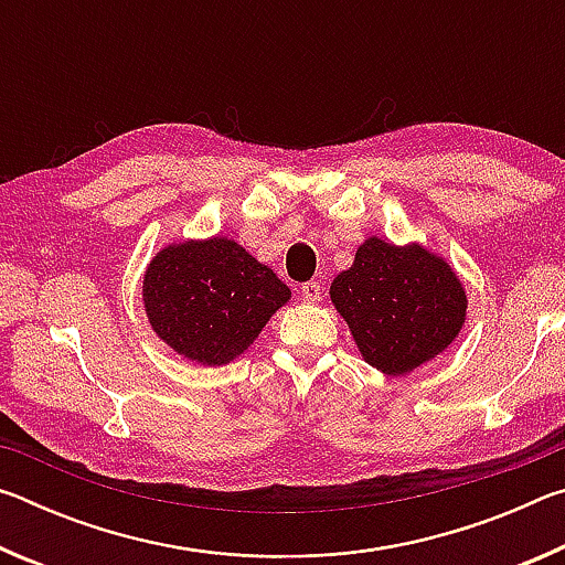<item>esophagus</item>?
<instances>
[{
  "mask_svg": "<svg viewBox=\"0 0 565 565\" xmlns=\"http://www.w3.org/2000/svg\"><path fill=\"white\" fill-rule=\"evenodd\" d=\"M301 296H303V301L317 303L321 299V284L319 281H306L301 286Z\"/></svg>",
  "mask_w": 565,
  "mask_h": 565,
  "instance_id": "1",
  "label": "esophagus"
}]
</instances>
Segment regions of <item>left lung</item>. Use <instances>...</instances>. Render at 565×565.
<instances>
[{
	"mask_svg": "<svg viewBox=\"0 0 565 565\" xmlns=\"http://www.w3.org/2000/svg\"><path fill=\"white\" fill-rule=\"evenodd\" d=\"M359 351L386 376H401L448 349L466 321V291L456 271L424 246H394L371 236L351 269L331 284Z\"/></svg>",
	"mask_w": 565,
	"mask_h": 565,
	"instance_id": "left-lung-1",
	"label": "left lung"
}]
</instances>
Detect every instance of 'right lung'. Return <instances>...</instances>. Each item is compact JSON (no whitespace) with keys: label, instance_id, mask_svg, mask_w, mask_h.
Listing matches in <instances>:
<instances>
[{"label":"right lung","instance_id":"obj_1","mask_svg":"<svg viewBox=\"0 0 565 565\" xmlns=\"http://www.w3.org/2000/svg\"><path fill=\"white\" fill-rule=\"evenodd\" d=\"M291 289L232 238L161 248L145 274L151 329L171 349L222 366L252 347Z\"/></svg>","mask_w":565,"mask_h":565}]
</instances>
